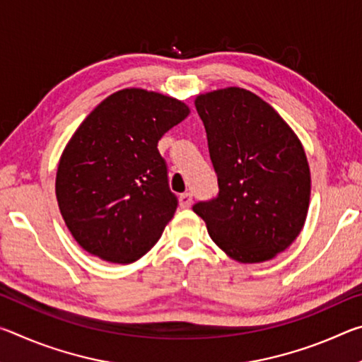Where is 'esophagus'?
<instances>
[{
    "instance_id": "1",
    "label": "esophagus",
    "mask_w": 362,
    "mask_h": 362,
    "mask_svg": "<svg viewBox=\"0 0 362 362\" xmlns=\"http://www.w3.org/2000/svg\"><path fill=\"white\" fill-rule=\"evenodd\" d=\"M193 203V198H192V193H183L179 196V204L182 209H187V207L192 206Z\"/></svg>"
}]
</instances>
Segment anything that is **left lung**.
Returning <instances> with one entry per match:
<instances>
[{
    "label": "left lung",
    "instance_id": "left-lung-1",
    "mask_svg": "<svg viewBox=\"0 0 362 362\" xmlns=\"http://www.w3.org/2000/svg\"><path fill=\"white\" fill-rule=\"evenodd\" d=\"M194 105L218 194L193 211L233 260L273 259L296 241L308 212L311 177L302 142L276 110L243 88L199 94Z\"/></svg>",
    "mask_w": 362,
    "mask_h": 362
}]
</instances>
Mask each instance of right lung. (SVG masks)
Wrapping results in <instances>:
<instances>
[{"label":"right lung","instance_id":"1","mask_svg":"<svg viewBox=\"0 0 362 362\" xmlns=\"http://www.w3.org/2000/svg\"><path fill=\"white\" fill-rule=\"evenodd\" d=\"M188 113L174 97L131 88L81 122L60 156L56 196L84 250L124 265L158 243L177 209L158 140Z\"/></svg>","mask_w":362,"mask_h":362}]
</instances>
